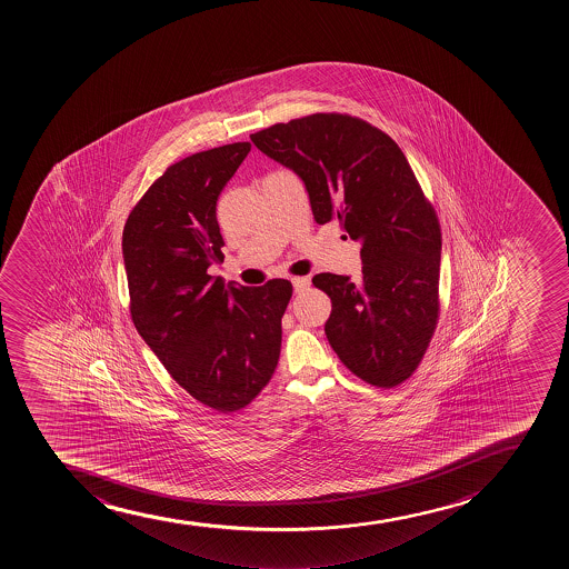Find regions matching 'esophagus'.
Listing matches in <instances>:
<instances>
[{"label": "esophagus", "instance_id": "esophagus-1", "mask_svg": "<svg viewBox=\"0 0 569 569\" xmlns=\"http://www.w3.org/2000/svg\"><path fill=\"white\" fill-rule=\"evenodd\" d=\"M291 281H293V289L297 293L310 288V278L308 276H295V278H291Z\"/></svg>", "mask_w": 569, "mask_h": 569}]
</instances>
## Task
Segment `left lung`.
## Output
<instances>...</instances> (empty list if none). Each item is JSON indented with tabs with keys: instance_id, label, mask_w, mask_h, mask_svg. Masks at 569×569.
<instances>
[{
	"instance_id": "left-lung-1",
	"label": "left lung",
	"mask_w": 569,
	"mask_h": 569,
	"mask_svg": "<svg viewBox=\"0 0 569 569\" xmlns=\"http://www.w3.org/2000/svg\"><path fill=\"white\" fill-rule=\"evenodd\" d=\"M305 181L317 223L358 240L362 278L321 272L325 335L362 381L393 388L422 362L439 321L440 223L398 143L347 113H313L250 134Z\"/></svg>"
}]
</instances>
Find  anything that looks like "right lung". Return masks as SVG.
Wrapping results in <instances>:
<instances>
[{
	"label": "right lung",
	"instance_id": "right-lung-1",
	"mask_svg": "<svg viewBox=\"0 0 569 569\" xmlns=\"http://www.w3.org/2000/svg\"><path fill=\"white\" fill-rule=\"evenodd\" d=\"M252 146L196 152L152 182L123 229L130 316L179 387L211 409H244L274 373L291 281L223 283L218 196Z\"/></svg>",
	"mask_w": 569,
	"mask_h": 569
}]
</instances>
